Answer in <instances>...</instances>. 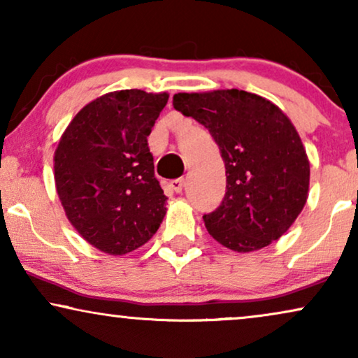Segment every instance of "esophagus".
Masks as SVG:
<instances>
[{"mask_svg":"<svg viewBox=\"0 0 358 358\" xmlns=\"http://www.w3.org/2000/svg\"><path fill=\"white\" fill-rule=\"evenodd\" d=\"M184 185H185V180H184V178H179V179H174V180H171L169 182V187L174 190V192H182L184 190Z\"/></svg>","mask_w":358,"mask_h":358,"instance_id":"34e87169","label":"esophagus"}]
</instances>
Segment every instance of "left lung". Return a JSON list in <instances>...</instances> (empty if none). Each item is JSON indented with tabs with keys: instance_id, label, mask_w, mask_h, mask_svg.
I'll return each mask as SVG.
<instances>
[{
	"instance_id": "8db88e82",
	"label": "left lung",
	"mask_w": 358,
	"mask_h": 358,
	"mask_svg": "<svg viewBox=\"0 0 358 358\" xmlns=\"http://www.w3.org/2000/svg\"><path fill=\"white\" fill-rule=\"evenodd\" d=\"M176 110L213 136L227 169V194L203 215L207 231L238 252L262 249L287 233L310 187V161L290 119L271 101L239 90L179 92Z\"/></svg>"
}]
</instances>
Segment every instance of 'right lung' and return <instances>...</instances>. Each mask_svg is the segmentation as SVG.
<instances>
[{"instance_id":"right-lung-1","label":"right lung","mask_w":358,"mask_h":358,"mask_svg":"<svg viewBox=\"0 0 358 358\" xmlns=\"http://www.w3.org/2000/svg\"><path fill=\"white\" fill-rule=\"evenodd\" d=\"M168 92L114 91L75 115L55 151V185L70 223L110 256L135 251L158 231L166 195L148 148Z\"/></svg>"}]
</instances>
